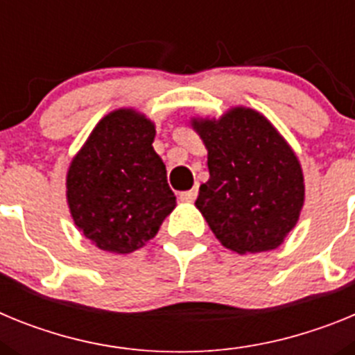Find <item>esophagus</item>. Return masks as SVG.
I'll return each mask as SVG.
<instances>
[{
    "label": "esophagus",
    "mask_w": 355,
    "mask_h": 355,
    "mask_svg": "<svg viewBox=\"0 0 355 355\" xmlns=\"http://www.w3.org/2000/svg\"><path fill=\"white\" fill-rule=\"evenodd\" d=\"M197 193H199V190H197V187H193L192 190H187V192H181V193H180V199L183 200V202H192V200H196Z\"/></svg>",
    "instance_id": "esophagus-1"
}]
</instances>
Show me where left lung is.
I'll return each mask as SVG.
<instances>
[{
    "instance_id": "left-lung-1",
    "label": "left lung",
    "mask_w": 355,
    "mask_h": 355,
    "mask_svg": "<svg viewBox=\"0 0 355 355\" xmlns=\"http://www.w3.org/2000/svg\"><path fill=\"white\" fill-rule=\"evenodd\" d=\"M208 149L209 180L196 206L225 249L256 254L277 249L304 206L300 163L270 121L250 108L216 119H192Z\"/></svg>"
}]
</instances>
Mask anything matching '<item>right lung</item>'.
Returning a JSON list of instances; mask_svg holds the SVG:
<instances>
[{
  "mask_svg": "<svg viewBox=\"0 0 355 355\" xmlns=\"http://www.w3.org/2000/svg\"><path fill=\"white\" fill-rule=\"evenodd\" d=\"M155 124L131 108L99 121L71 162L72 220L101 250L128 254L158 233L175 208L167 168L153 149Z\"/></svg>",
  "mask_w": 355,
  "mask_h": 355,
  "instance_id": "add662e5",
  "label": "right lung"
}]
</instances>
